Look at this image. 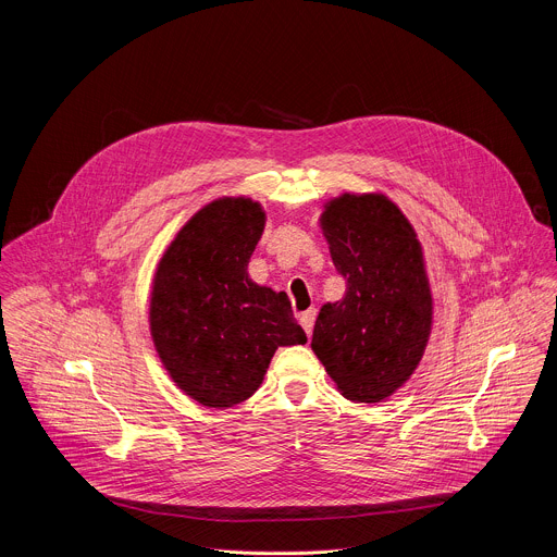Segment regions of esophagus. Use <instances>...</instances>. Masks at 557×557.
Listing matches in <instances>:
<instances>
[{
  "instance_id": "34e87169",
  "label": "esophagus",
  "mask_w": 557,
  "mask_h": 557,
  "mask_svg": "<svg viewBox=\"0 0 557 557\" xmlns=\"http://www.w3.org/2000/svg\"><path fill=\"white\" fill-rule=\"evenodd\" d=\"M314 317H317V310H314V308H310V310H306V312H301V314H299V323H301V327L306 330V334H308V336L312 334Z\"/></svg>"
}]
</instances>
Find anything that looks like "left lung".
Segmentation results:
<instances>
[{
	"mask_svg": "<svg viewBox=\"0 0 557 557\" xmlns=\"http://www.w3.org/2000/svg\"><path fill=\"white\" fill-rule=\"evenodd\" d=\"M321 230L347 288L323 304L312 351L343 398L383 403L420 364L433 325V297L422 245L385 195L327 201Z\"/></svg>",
	"mask_w": 557,
	"mask_h": 557,
	"instance_id": "1",
	"label": "left lung"
}]
</instances>
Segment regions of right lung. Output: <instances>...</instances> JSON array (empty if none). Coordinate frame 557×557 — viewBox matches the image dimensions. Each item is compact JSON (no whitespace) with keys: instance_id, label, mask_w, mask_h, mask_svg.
<instances>
[{"instance_id":"obj_1","label":"right lung","mask_w":557,"mask_h":557,"mask_svg":"<svg viewBox=\"0 0 557 557\" xmlns=\"http://www.w3.org/2000/svg\"><path fill=\"white\" fill-rule=\"evenodd\" d=\"M264 221L251 199H216L181 227L157 264L154 349L176 387L210 409L251 398L275 349L306 343L286 293L249 280Z\"/></svg>"}]
</instances>
